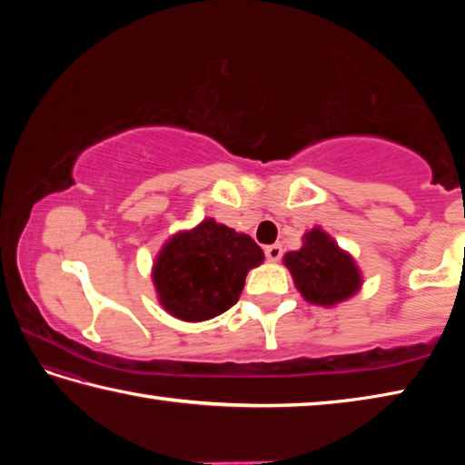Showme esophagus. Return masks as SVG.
<instances>
[{
    "label": "esophagus",
    "instance_id": "34e87169",
    "mask_svg": "<svg viewBox=\"0 0 465 465\" xmlns=\"http://www.w3.org/2000/svg\"><path fill=\"white\" fill-rule=\"evenodd\" d=\"M264 254L271 262H277L279 258L282 256V246H281V243H271V246L264 248Z\"/></svg>",
    "mask_w": 465,
    "mask_h": 465
}]
</instances>
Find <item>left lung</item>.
<instances>
[{
	"label": "left lung",
	"instance_id": "8db88e82",
	"mask_svg": "<svg viewBox=\"0 0 465 465\" xmlns=\"http://www.w3.org/2000/svg\"><path fill=\"white\" fill-rule=\"evenodd\" d=\"M285 264L299 293L310 303L334 305L355 295L361 287L355 261L318 227L305 233L302 248L289 252Z\"/></svg>",
	"mask_w": 465,
	"mask_h": 465
}]
</instances>
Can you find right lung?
Segmentation results:
<instances>
[{"instance_id": "right-lung-1", "label": "right lung", "mask_w": 465, "mask_h": 465, "mask_svg": "<svg viewBox=\"0 0 465 465\" xmlns=\"http://www.w3.org/2000/svg\"><path fill=\"white\" fill-rule=\"evenodd\" d=\"M262 261V250L250 235L204 219L162 248L153 264V285L172 316L211 320L238 302L248 271Z\"/></svg>"}]
</instances>
